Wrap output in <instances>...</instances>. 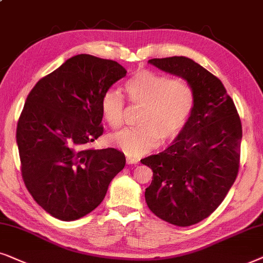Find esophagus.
<instances>
[{"label": "esophagus", "instance_id": "esophagus-1", "mask_svg": "<svg viewBox=\"0 0 263 263\" xmlns=\"http://www.w3.org/2000/svg\"><path fill=\"white\" fill-rule=\"evenodd\" d=\"M126 163H127V164H136V163H138V160L127 157V159H126Z\"/></svg>", "mask_w": 263, "mask_h": 263}]
</instances>
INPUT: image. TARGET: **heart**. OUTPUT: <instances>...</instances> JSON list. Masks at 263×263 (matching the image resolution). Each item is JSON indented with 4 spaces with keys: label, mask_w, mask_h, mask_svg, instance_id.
<instances>
[{
    "label": "heart",
    "mask_w": 263,
    "mask_h": 263,
    "mask_svg": "<svg viewBox=\"0 0 263 263\" xmlns=\"http://www.w3.org/2000/svg\"><path fill=\"white\" fill-rule=\"evenodd\" d=\"M128 99L143 106L138 128H126L111 135L109 143L131 157H139L159 145L160 139L180 134L194 109L195 92L183 79H171L160 73L141 69L125 84ZM101 113L107 124L117 128L125 117V101L114 89L101 97Z\"/></svg>",
    "instance_id": "obj_1"
}]
</instances>
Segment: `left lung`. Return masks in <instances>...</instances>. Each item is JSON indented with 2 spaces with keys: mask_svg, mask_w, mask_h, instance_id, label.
Instances as JSON below:
<instances>
[{
  "mask_svg": "<svg viewBox=\"0 0 263 263\" xmlns=\"http://www.w3.org/2000/svg\"><path fill=\"white\" fill-rule=\"evenodd\" d=\"M161 71L190 84L195 104L166 150L141 160L153 170L145 189L150 211L176 226H191L221 204L238 174L241 124L221 80L185 56L152 59Z\"/></svg>",
  "mask_w": 263,
  "mask_h": 263,
  "instance_id": "obj_1",
  "label": "left lung"
}]
</instances>
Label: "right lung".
<instances>
[{
  "label": "right lung",
  "instance_id": "1",
  "mask_svg": "<svg viewBox=\"0 0 263 263\" xmlns=\"http://www.w3.org/2000/svg\"><path fill=\"white\" fill-rule=\"evenodd\" d=\"M126 69L117 61L80 54L38 80L17 121L24 183L56 219L73 221L101 204L125 167L114 148L85 149L103 134L101 97Z\"/></svg>",
  "mask_w": 263,
  "mask_h": 263
}]
</instances>
